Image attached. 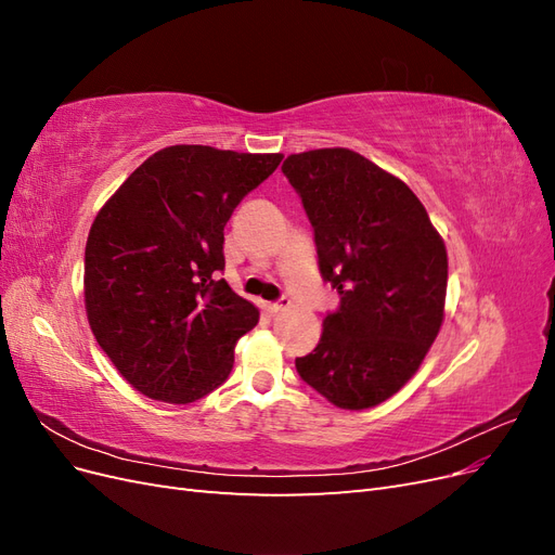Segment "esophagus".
<instances>
[{
	"mask_svg": "<svg viewBox=\"0 0 555 555\" xmlns=\"http://www.w3.org/2000/svg\"><path fill=\"white\" fill-rule=\"evenodd\" d=\"M287 308H289V300L287 298L278 300V304H263V312H268V314H278V312L287 310Z\"/></svg>",
	"mask_w": 555,
	"mask_h": 555,
	"instance_id": "34e87169",
	"label": "esophagus"
}]
</instances>
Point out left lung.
<instances>
[{"label":"left lung","instance_id":"1","mask_svg":"<svg viewBox=\"0 0 555 555\" xmlns=\"http://www.w3.org/2000/svg\"><path fill=\"white\" fill-rule=\"evenodd\" d=\"M319 271L340 308L296 371L340 410H367L405 386L444 322L447 247L400 178L349 147L289 155Z\"/></svg>","mask_w":555,"mask_h":555}]
</instances>
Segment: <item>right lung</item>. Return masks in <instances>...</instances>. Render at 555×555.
<instances>
[{
	"mask_svg": "<svg viewBox=\"0 0 555 555\" xmlns=\"http://www.w3.org/2000/svg\"><path fill=\"white\" fill-rule=\"evenodd\" d=\"M280 153L171 145L147 157L96 212L86 245V312L133 389L188 405L220 386L259 310L217 280L224 227Z\"/></svg>",
	"mask_w": 555,
	"mask_h": 555,
	"instance_id": "right-lung-1",
	"label": "right lung"
}]
</instances>
